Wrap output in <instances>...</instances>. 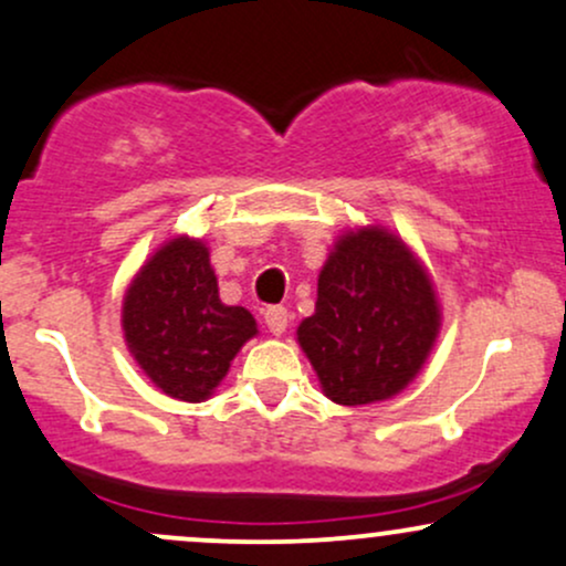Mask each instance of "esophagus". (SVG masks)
I'll return each instance as SVG.
<instances>
[{
    "label": "esophagus",
    "instance_id": "esophagus-1",
    "mask_svg": "<svg viewBox=\"0 0 566 566\" xmlns=\"http://www.w3.org/2000/svg\"><path fill=\"white\" fill-rule=\"evenodd\" d=\"M287 322H290V314L284 306L265 308V327H269L273 335H282L284 331H287Z\"/></svg>",
    "mask_w": 566,
    "mask_h": 566
}]
</instances>
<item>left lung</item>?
Here are the masks:
<instances>
[{
    "instance_id": "obj_1",
    "label": "left lung",
    "mask_w": 566,
    "mask_h": 566,
    "mask_svg": "<svg viewBox=\"0 0 566 566\" xmlns=\"http://www.w3.org/2000/svg\"><path fill=\"white\" fill-rule=\"evenodd\" d=\"M440 301L427 265L384 226H357L335 239L314 314L297 344L338 406H370L400 395L419 376L440 333Z\"/></svg>"
}]
</instances>
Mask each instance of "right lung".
I'll return each instance as SVG.
<instances>
[{
	"instance_id": "obj_1",
	"label": "right lung",
	"mask_w": 566,
	"mask_h": 566,
	"mask_svg": "<svg viewBox=\"0 0 566 566\" xmlns=\"http://www.w3.org/2000/svg\"><path fill=\"white\" fill-rule=\"evenodd\" d=\"M123 338L145 376L174 400L214 395L235 354L258 335L244 306L220 301L203 239L164 241L123 295Z\"/></svg>"
}]
</instances>
